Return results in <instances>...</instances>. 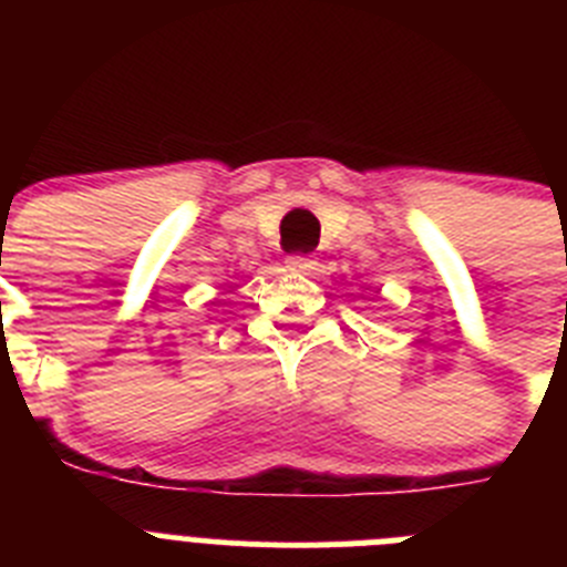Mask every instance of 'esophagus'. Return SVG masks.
I'll return each instance as SVG.
<instances>
[{
    "mask_svg": "<svg viewBox=\"0 0 567 567\" xmlns=\"http://www.w3.org/2000/svg\"><path fill=\"white\" fill-rule=\"evenodd\" d=\"M287 267H289V272L309 275V272H315V267H318V260H315V258H303V255H292V258H287Z\"/></svg>",
    "mask_w": 567,
    "mask_h": 567,
    "instance_id": "1",
    "label": "esophagus"
}]
</instances>
